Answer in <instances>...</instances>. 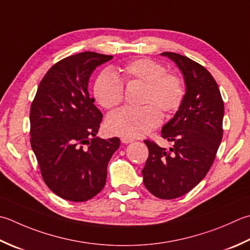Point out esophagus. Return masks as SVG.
I'll return each instance as SVG.
<instances>
[{
  "instance_id": "obj_1",
  "label": "esophagus",
  "mask_w": 250,
  "mask_h": 250,
  "mask_svg": "<svg viewBox=\"0 0 250 250\" xmlns=\"http://www.w3.org/2000/svg\"><path fill=\"white\" fill-rule=\"evenodd\" d=\"M122 143L125 144H128V143H132V142H134L133 139H130V138H126V136H122V138L120 139Z\"/></svg>"
}]
</instances>
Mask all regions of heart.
Segmentation results:
<instances>
[{"instance_id": "obj_1", "label": "heart", "mask_w": 250, "mask_h": 250, "mask_svg": "<svg viewBox=\"0 0 250 250\" xmlns=\"http://www.w3.org/2000/svg\"><path fill=\"white\" fill-rule=\"evenodd\" d=\"M120 78L111 70L102 71L94 82V96L101 106L112 109L124 101L125 83L144 84L139 108H122L107 119V129L117 135L136 138L147 134L160 125L161 114L177 111L185 97L184 82L169 72L159 62L146 57L126 62L120 68Z\"/></svg>"}]
</instances>
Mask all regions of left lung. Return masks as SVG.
<instances>
[{
    "label": "left lung",
    "instance_id": "1",
    "mask_svg": "<svg viewBox=\"0 0 250 250\" xmlns=\"http://www.w3.org/2000/svg\"><path fill=\"white\" fill-rule=\"evenodd\" d=\"M182 71L187 93L179 110L161 130L173 144L163 148L150 140L142 170L145 188L161 199L188 193L206 177L223 136L224 104L216 80L206 68L177 53L165 52Z\"/></svg>",
    "mask_w": 250,
    "mask_h": 250
}]
</instances>
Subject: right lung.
<instances>
[{"mask_svg": "<svg viewBox=\"0 0 250 250\" xmlns=\"http://www.w3.org/2000/svg\"><path fill=\"white\" fill-rule=\"evenodd\" d=\"M111 55L83 52L50 68L30 108V143L42 179L58 196L86 202L105 187L120 140L96 138L103 115L87 91L91 73Z\"/></svg>", "mask_w": 250, "mask_h": 250, "instance_id": "add662e5", "label": "right lung"}]
</instances>
